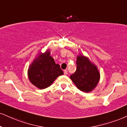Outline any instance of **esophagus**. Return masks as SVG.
<instances>
[{
  "label": "esophagus",
  "mask_w": 127,
  "mask_h": 127,
  "mask_svg": "<svg viewBox=\"0 0 127 127\" xmlns=\"http://www.w3.org/2000/svg\"><path fill=\"white\" fill-rule=\"evenodd\" d=\"M64 75H67V74H68V71H67L66 69V70H64Z\"/></svg>",
  "instance_id": "1"
}]
</instances>
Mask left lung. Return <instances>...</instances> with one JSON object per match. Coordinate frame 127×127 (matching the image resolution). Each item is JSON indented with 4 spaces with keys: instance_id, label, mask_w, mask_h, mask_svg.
I'll return each instance as SVG.
<instances>
[{
    "instance_id": "8db88e82",
    "label": "left lung",
    "mask_w": 127,
    "mask_h": 127,
    "mask_svg": "<svg viewBox=\"0 0 127 127\" xmlns=\"http://www.w3.org/2000/svg\"><path fill=\"white\" fill-rule=\"evenodd\" d=\"M76 64V71L70 76L71 80L82 91H91L96 86L100 78L96 66L83 55L78 56Z\"/></svg>"
}]
</instances>
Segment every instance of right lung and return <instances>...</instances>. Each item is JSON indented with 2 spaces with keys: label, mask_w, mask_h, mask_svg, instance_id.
Listing matches in <instances>:
<instances>
[{
  "label": "right lung",
  "mask_w": 127,
  "mask_h": 127,
  "mask_svg": "<svg viewBox=\"0 0 127 127\" xmlns=\"http://www.w3.org/2000/svg\"><path fill=\"white\" fill-rule=\"evenodd\" d=\"M59 64L55 62L49 51L40 55L28 69V77L32 84L39 89L49 87L58 76L63 75Z\"/></svg>",
  "instance_id": "right-lung-1"
}]
</instances>
